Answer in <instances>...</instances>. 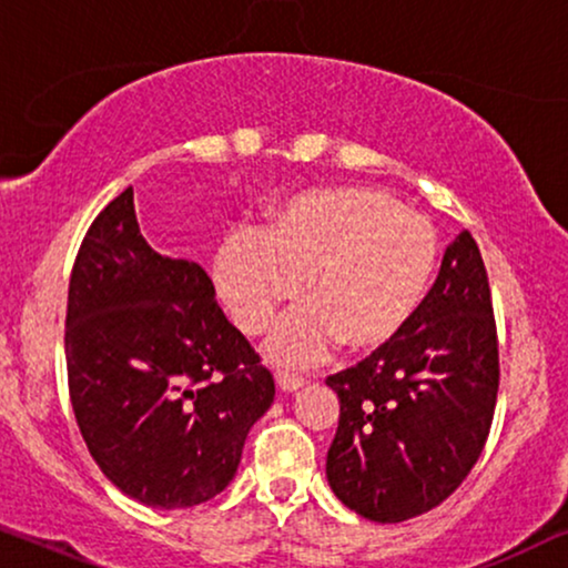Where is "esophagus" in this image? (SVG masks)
<instances>
[{"label": "esophagus", "mask_w": 568, "mask_h": 568, "mask_svg": "<svg viewBox=\"0 0 568 568\" xmlns=\"http://www.w3.org/2000/svg\"><path fill=\"white\" fill-rule=\"evenodd\" d=\"M306 384L304 376L291 374V372H277V387L283 392H296Z\"/></svg>", "instance_id": "esophagus-1"}]
</instances>
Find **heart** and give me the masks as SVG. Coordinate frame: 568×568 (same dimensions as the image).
<instances>
[{
    "label": "heart",
    "instance_id": "heart-1",
    "mask_svg": "<svg viewBox=\"0 0 568 568\" xmlns=\"http://www.w3.org/2000/svg\"><path fill=\"white\" fill-rule=\"evenodd\" d=\"M436 264V233L389 194L329 186L293 196L264 233L236 231L215 260V285L246 335L298 293L270 337L280 363H312L332 343L343 353L379 351L418 308Z\"/></svg>",
    "mask_w": 568,
    "mask_h": 568
}]
</instances>
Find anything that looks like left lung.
<instances>
[{"instance_id": "8db88e82", "label": "left lung", "mask_w": 568, "mask_h": 568, "mask_svg": "<svg viewBox=\"0 0 568 568\" xmlns=\"http://www.w3.org/2000/svg\"><path fill=\"white\" fill-rule=\"evenodd\" d=\"M498 376L488 272L463 231L399 335L327 376L339 399L327 452L335 496L384 525L449 498L486 447Z\"/></svg>"}]
</instances>
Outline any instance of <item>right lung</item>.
<instances>
[{"mask_svg": "<svg viewBox=\"0 0 568 568\" xmlns=\"http://www.w3.org/2000/svg\"><path fill=\"white\" fill-rule=\"evenodd\" d=\"M64 355L90 457L121 494L155 509L221 494L275 397L207 272L142 239L132 186L98 213L74 256Z\"/></svg>", "mask_w": 568, "mask_h": 568, "instance_id": "1", "label": "right lung"}]
</instances>
